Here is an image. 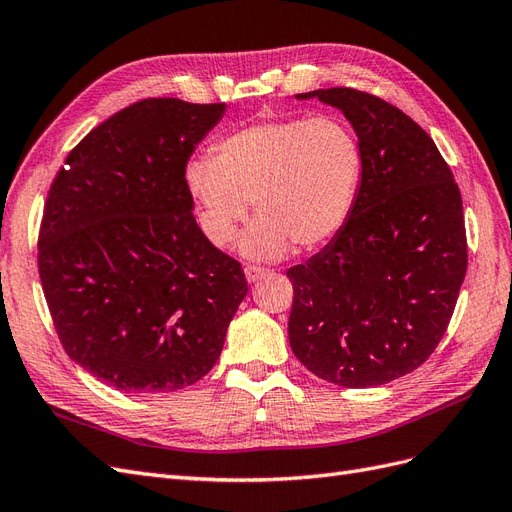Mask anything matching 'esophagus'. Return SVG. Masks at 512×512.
I'll list each match as a JSON object with an SVG mask.
<instances>
[{"label": "esophagus", "mask_w": 512, "mask_h": 512, "mask_svg": "<svg viewBox=\"0 0 512 512\" xmlns=\"http://www.w3.org/2000/svg\"><path fill=\"white\" fill-rule=\"evenodd\" d=\"M267 273V269H262V267H256V265H247L245 267V280L247 282H256V280H260V277L262 275H265Z\"/></svg>", "instance_id": "1"}]
</instances>
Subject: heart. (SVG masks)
<instances>
[{
    "mask_svg": "<svg viewBox=\"0 0 512 512\" xmlns=\"http://www.w3.org/2000/svg\"><path fill=\"white\" fill-rule=\"evenodd\" d=\"M363 181L359 138L337 117L254 121L192 160L185 185L215 245H228L256 203L260 218L239 247L247 258L275 260L314 250L348 222Z\"/></svg>",
    "mask_w": 512,
    "mask_h": 512,
    "instance_id": "1",
    "label": "heart"
}]
</instances>
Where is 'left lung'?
Returning a JSON list of instances; mask_svg holds the SVG:
<instances>
[{
    "mask_svg": "<svg viewBox=\"0 0 512 512\" xmlns=\"http://www.w3.org/2000/svg\"><path fill=\"white\" fill-rule=\"evenodd\" d=\"M339 108L363 149L354 209L329 245L288 269V339L318 378L369 389L421 367L440 344L468 269L459 185L431 136L367 91L299 94Z\"/></svg>",
    "mask_w": 512,
    "mask_h": 512,
    "instance_id": "left-lung-1",
    "label": "left lung"
}]
</instances>
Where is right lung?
Returning a JSON list of instances; mask_svg holds the SVG:
<instances>
[{
	"label": "right lung",
	"mask_w": 512,
	"mask_h": 512,
	"mask_svg": "<svg viewBox=\"0 0 512 512\" xmlns=\"http://www.w3.org/2000/svg\"><path fill=\"white\" fill-rule=\"evenodd\" d=\"M226 104L147 98L76 145L46 196L38 271L72 361L123 393L207 376L247 294L194 220L185 166Z\"/></svg>",
	"instance_id": "1"
}]
</instances>
